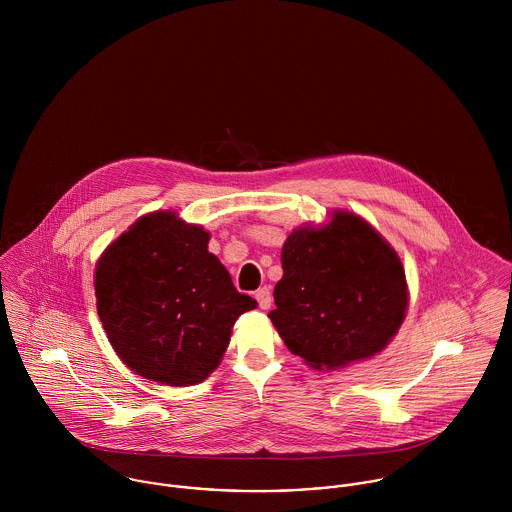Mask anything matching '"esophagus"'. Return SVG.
Masks as SVG:
<instances>
[{
    "label": "esophagus",
    "instance_id": "34e87169",
    "mask_svg": "<svg viewBox=\"0 0 512 512\" xmlns=\"http://www.w3.org/2000/svg\"><path fill=\"white\" fill-rule=\"evenodd\" d=\"M254 297H256V301H258V305L262 307V309H270V305H272V293H270V288H260L258 292L254 293Z\"/></svg>",
    "mask_w": 512,
    "mask_h": 512
}]
</instances>
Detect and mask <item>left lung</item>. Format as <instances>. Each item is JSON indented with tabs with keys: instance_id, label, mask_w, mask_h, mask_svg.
I'll use <instances>...</instances> for the list:
<instances>
[{
	"instance_id": "left-lung-1",
	"label": "left lung",
	"mask_w": 512,
	"mask_h": 512,
	"mask_svg": "<svg viewBox=\"0 0 512 512\" xmlns=\"http://www.w3.org/2000/svg\"><path fill=\"white\" fill-rule=\"evenodd\" d=\"M282 268L268 317L313 368L374 357L406 317L408 286L396 250L353 213L335 211L321 228L293 230Z\"/></svg>"
}]
</instances>
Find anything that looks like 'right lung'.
I'll list each match as a JSON object with an SVG mask.
<instances>
[{"instance_id":"add662e5","label":"right lung","mask_w":512,"mask_h":512,"mask_svg":"<svg viewBox=\"0 0 512 512\" xmlns=\"http://www.w3.org/2000/svg\"><path fill=\"white\" fill-rule=\"evenodd\" d=\"M209 238L203 226L157 211L136 220L96 264V309L108 341L147 380L203 382L220 365L236 319L258 305L236 292Z\"/></svg>"}]
</instances>
